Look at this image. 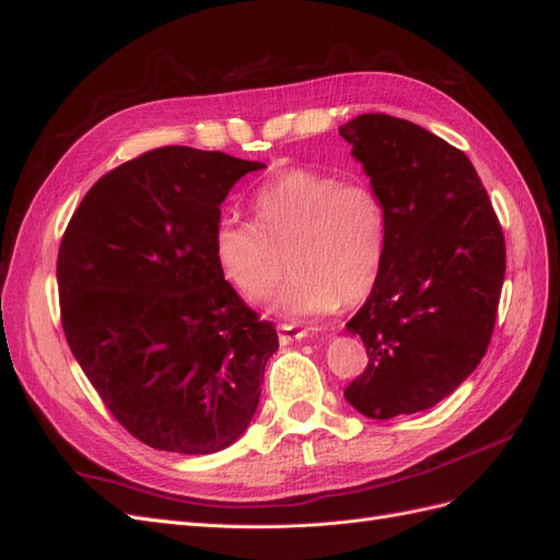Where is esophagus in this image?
Returning <instances> with one entry per match:
<instances>
[{
  "instance_id": "esophagus-1",
  "label": "esophagus",
  "mask_w": 560,
  "mask_h": 560,
  "mask_svg": "<svg viewBox=\"0 0 560 560\" xmlns=\"http://www.w3.org/2000/svg\"><path fill=\"white\" fill-rule=\"evenodd\" d=\"M278 338L282 346H290L294 341H303V338H308V331L299 329L294 325H282V327H278Z\"/></svg>"
}]
</instances>
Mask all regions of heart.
<instances>
[{"mask_svg": "<svg viewBox=\"0 0 560 560\" xmlns=\"http://www.w3.org/2000/svg\"><path fill=\"white\" fill-rule=\"evenodd\" d=\"M257 224L224 217L214 226V259L243 296L264 299L290 261L292 278L273 301L290 319L322 317L360 303L381 273L387 214L362 179L292 167L254 194Z\"/></svg>", "mask_w": 560, "mask_h": 560, "instance_id": "heart-1", "label": "heart"}]
</instances>
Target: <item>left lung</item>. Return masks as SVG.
<instances>
[{"mask_svg":"<svg viewBox=\"0 0 560 560\" xmlns=\"http://www.w3.org/2000/svg\"><path fill=\"white\" fill-rule=\"evenodd\" d=\"M387 214L381 273L348 322L369 354L343 397L389 420L432 409L479 366L504 280V235L471 161L387 114L338 128Z\"/></svg>","mask_w":560,"mask_h":560,"instance_id":"obj_1","label":"left lung"}]
</instances>
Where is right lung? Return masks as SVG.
Here are the masks:
<instances>
[{"instance_id":"obj_1","label":"right lung","mask_w":560,"mask_h":560,"mask_svg":"<svg viewBox=\"0 0 560 560\" xmlns=\"http://www.w3.org/2000/svg\"><path fill=\"white\" fill-rule=\"evenodd\" d=\"M266 167L222 151L161 147L100 177L58 252L62 329L97 395L142 444L208 455L259 406L278 350L214 259L233 184Z\"/></svg>"}]
</instances>
